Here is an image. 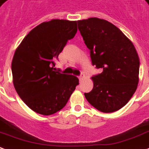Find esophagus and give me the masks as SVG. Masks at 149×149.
<instances>
[{
    "label": "esophagus",
    "mask_w": 149,
    "mask_h": 149,
    "mask_svg": "<svg viewBox=\"0 0 149 149\" xmlns=\"http://www.w3.org/2000/svg\"><path fill=\"white\" fill-rule=\"evenodd\" d=\"M78 78H79V80H80V81H81V80H83L84 77H83V76H82V75H81V76H80V77H78Z\"/></svg>",
    "instance_id": "obj_1"
}]
</instances>
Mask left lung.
Masks as SVG:
<instances>
[{
	"label": "left lung",
	"mask_w": 149,
	"mask_h": 149,
	"mask_svg": "<svg viewBox=\"0 0 149 149\" xmlns=\"http://www.w3.org/2000/svg\"><path fill=\"white\" fill-rule=\"evenodd\" d=\"M78 29L90 49L91 62L102 72L91 77L93 88L84 93L91 106L104 113L120 110L130 100L139 82L140 60L133 42L106 19L78 20Z\"/></svg>",
	"instance_id": "obj_1"
}]
</instances>
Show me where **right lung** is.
I'll list each match as a JSON object with an SVG mask.
<instances>
[{"mask_svg":"<svg viewBox=\"0 0 149 149\" xmlns=\"http://www.w3.org/2000/svg\"><path fill=\"white\" fill-rule=\"evenodd\" d=\"M77 31V21L43 22L16 48L12 61L13 85L24 103L38 114L51 115L61 110L79 84L77 77L54 68V60Z\"/></svg>","mask_w":149,"mask_h":149,"instance_id":"obj_1","label":"right lung"}]
</instances>
